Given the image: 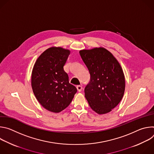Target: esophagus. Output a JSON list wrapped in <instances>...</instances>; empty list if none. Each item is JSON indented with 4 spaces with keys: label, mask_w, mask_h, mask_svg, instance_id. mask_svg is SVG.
Returning a JSON list of instances; mask_svg holds the SVG:
<instances>
[{
    "label": "esophagus",
    "mask_w": 154,
    "mask_h": 154,
    "mask_svg": "<svg viewBox=\"0 0 154 154\" xmlns=\"http://www.w3.org/2000/svg\"><path fill=\"white\" fill-rule=\"evenodd\" d=\"M77 90H78L79 92H81L82 90V89H83V88H82V86L78 85V86H77Z\"/></svg>",
    "instance_id": "obj_1"
}]
</instances>
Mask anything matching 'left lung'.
I'll return each instance as SVG.
<instances>
[{
  "label": "left lung",
  "instance_id": "8db88e82",
  "mask_svg": "<svg viewBox=\"0 0 154 154\" xmlns=\"http://www.w3.org/2000/svg\"><path fill=\"white\" fill-rule=\"evenodd\" d=\"M79 53L91 75L85 88L88 102L99 115L110 112L124 94L125 82L122 67L113 55L102 47L83 49Z\"/></svg>",
  "mask_w": 154,
  "mask_h": 154
}]
</instances>
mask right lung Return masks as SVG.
<instances>
[{
    "instance_id": "right-lung-1",
    "label": "right lung",
    "mask_w": 154,
    "mask_h": 154,
    "mask_svg": "<svg viewBox=\"0 0 154 154\" xmlns=\"http://www.w3.org/2000/svg\"><path fill=\"white\" fill-rule=\"evenodd\" d=\"M71 53L69 49L51 47L37 58L33 68L31 84L39 103L47 110L60 113L71 102L77 93L69 83L63 66Z\"/></svg>"
}]
</instances>
